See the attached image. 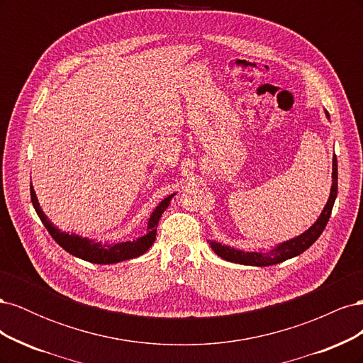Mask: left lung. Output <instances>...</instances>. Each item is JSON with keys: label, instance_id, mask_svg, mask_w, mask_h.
<instances>
[{"label": "left lung", "instance_id": "obj_1", "mask_svg": "<svg viewBox=\"0 0 363 363\" xmlns=\"http://www.w3.org/2000/svg\"><path fill=\"white\" fill-rule=\"evenodd\" d=\"M327 119H330V115L325 111ZM337 195V159L333 156V167H332V188H330V195H328L327 204L324 206L321 215L318 216L316 221L306 230L304 233L295 236L289 240H284L281 244H277L276 247H272L271 250L265 252H257V251H242L233 248L230 245H223L219 242H215V240H211L208 245L216 252V255L228 262L233 263H240V265H251V267H269V265H276V263L284 262L288 259H292L295 256L301 255L307 248H309L315 240L320 238L323 233V230L325 228L328 218L332 215V208L336 200Z\"/></svg>", "mask_w": 363, "mask_h": 363}]
</instances>
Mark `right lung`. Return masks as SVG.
Masks as SVG:
<instances>
[{"label":"right lung","mask_w":363,"mask_h":363,"mask_svg":"<svg viewBox=\"0 0 363 363\" xmlns=\"http://www.w3.org/2000/svg\"><path fill=\"white\" fill-rule=\"evenodd\" d=\"M30 195H31L33 207H35V211H36L38 216L40 218L42 224L45 225L51 238L56 240V242L65 251H68L69 255L79 257V259H83L86 262L96 263V265H112V263L136 259L151 248V245L155 244V240H156L159 219H160L162 213L167 211V207L169 206L175 192L168 196H164V199L155 207V211L151 212V215L148 218V224H147L148 232L144 236H140L133 240H124V242H113V244L112 242L103 244L101 240L83 238V236L75 235V233L62 232V230L54 225L48 219V216L43 213L31 183H30Z\"/></svg>","instance_id":"1"}]
</instances>
